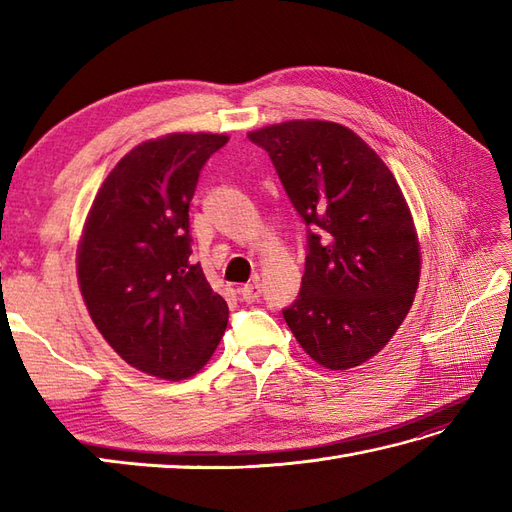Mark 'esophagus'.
Here are the masks:
<instances>
[{
  "mask_svg": "<svg viewBox=\"0 0 512 512\" xmlns=\"http://www.w3.org/2000/svg\"><path fill=\"white\" fill-rule=\"evenodd\" d=\"M239 295H242L246 303H255L259 297H262V284H259V279L250 281V284H246L244 288H239Z\"/></svg>",
  "mask_w": 512,
  "mask_h": 512,
  "instance_id": "obj_1",
  "label": "esophagus"
}]
</instances>
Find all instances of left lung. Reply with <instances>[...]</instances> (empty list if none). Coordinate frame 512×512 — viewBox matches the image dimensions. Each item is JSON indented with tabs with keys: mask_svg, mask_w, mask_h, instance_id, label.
<instances>
[{
	"mask_svg": "<svg viewBox=\"0 0 512 512\" xmlns=\"http://www.w3.org/2000/svg\"><path fill=\"white\" fill-rule=\"evenodd\" d=\"M248 138L266 149L308 226L288 328L323 367L365 363L405 321L420 279L416 228L394 173L339 123L290 121Z\"/></svg>",
	"mask_w": 512,
	"mask_h": 512,
	"instance_id": "left-lung-1",
	"label": "left lung"
}]
</instances>
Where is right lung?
Listing matches in <instances>:
<instances>
[{"instance_id":"right-lung-1","label":"right lung","mask_w":512,"mask_h":512,"mask_svg":"<svg viewBox=\"0 0 512 512\" xmlns=\"http://www.w3.org/2000/svg\"><path fill=\"white\" fill-rule=\"evenodd\" d=\"M224 134H171L134 147L105 178L79 244L90 317L140 372L182 380L209 361L226 301L191 262L189 204Z\"/></svg>"}]
</instances>
